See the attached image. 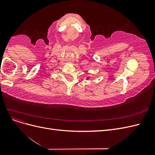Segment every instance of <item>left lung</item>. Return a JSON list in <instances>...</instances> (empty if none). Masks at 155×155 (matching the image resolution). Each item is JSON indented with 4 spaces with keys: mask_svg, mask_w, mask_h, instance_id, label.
<instances>
[{
    "mask_svg": "<svg viewBox=\"0 0 155 155\" xmlns=\"http://www.w3.org/2000/svg\"><path fill=\"white\" fill-rule=\"evenodd\" d=\"M89 79V77H88V78H87V80H88V79Z\"/></svg>",
    "mask_w": 155,
    "mask_h": 155,
    "instance_id": "8db88e82",
    "label": "left lung"
}]
</instances>
